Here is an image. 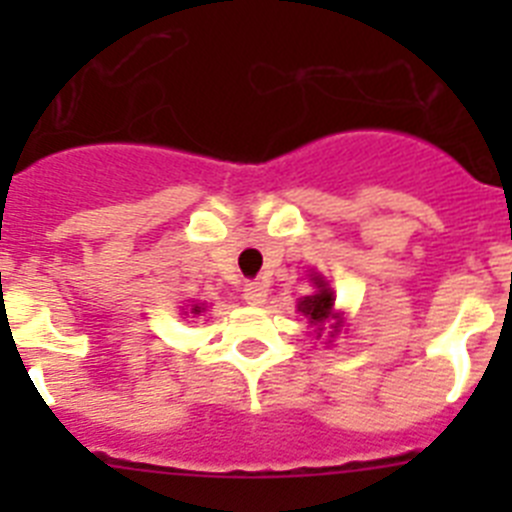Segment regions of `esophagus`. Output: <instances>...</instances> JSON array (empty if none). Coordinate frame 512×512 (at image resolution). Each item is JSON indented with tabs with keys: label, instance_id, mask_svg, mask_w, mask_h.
<instances>
[{
	"label": "esophagus",
	"instance_id": "1",
	"mask_svg": "<svg viewBox=\"0 0 512 512\" xmlns=\"http://www.w3.org/2000/svg\"><path fill=\"white\" fill-rule=\"evenodd\" d=\"M266 295H269V289H266L264 282H246L243 284V300L248 305H264Z\"/></svg>",
	"mask_w": 512,
	"mask_h": 512
}]
</instances>
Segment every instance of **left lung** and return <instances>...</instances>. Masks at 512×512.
Here are the masks:
<instances>
[{"label":"left lung","mask_w":512,"mask_h":512,"mask_svg":"<svg viewBox=\"0 0 512 512\" xmlns=\"http://www.w3.org/2000/svg\"><path fill=\"white\" fill-rule=\"evenodd\" d=\"M312 284H315V295H307L302 297L300 302H297V310L302 312L307 318V323L315 325L318 328V338H320V330H323V323H328V320H333V333H338L343 325V318L341 312H336V295H333V289L328 287V282H325L320 274H312Z\"/></svg>","instance_id":"8db88e82"}]
</instances>
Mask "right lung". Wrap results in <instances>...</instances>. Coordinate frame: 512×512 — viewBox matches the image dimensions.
I'll use <instances>...</instances> for the list:
<instances>
[{"label": "right lung", "instance_id": "right-lung-1", "mask_svg": "<svg viewBox=\"0 0 512 512\" xmlns=\"http://www.w3.org/2000/svg\"><path fill=\"white\" fill-rule=\"evenodd\" d=\"M202 310H205V305H192V315H200Z\"/></svg>", "mask_w": 512, "mask_h": 512}]
</instances>
